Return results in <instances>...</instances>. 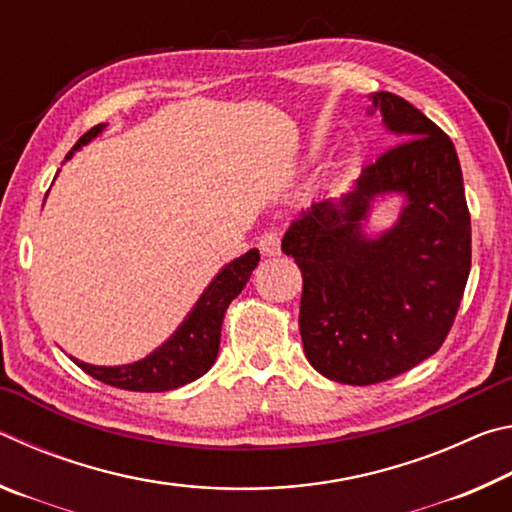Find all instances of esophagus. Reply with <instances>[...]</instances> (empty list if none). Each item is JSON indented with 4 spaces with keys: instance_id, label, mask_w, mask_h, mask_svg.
<instances>
[{
    "instance_id": "1",
    "label": "esophagus",
    "mask_w": 512,
    "mask_h": 512,
    "mask_svg": "<svg viewBox=\"0 0 512 512\" xmlns=\"http://www.w3.org/2000/svg\"><path fill=\"white\" fill-rule=\"evenodd\" d=\"M259 250H262V255H277L280 253V235L277 232H264L262 237H259Z\"/></svg>"
}]
</instances>
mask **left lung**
Segmentation results:
<instances>
[{
  "label": "left lung",
  "mask_w": 512,
  "mask_h": 512,
  "mask_svg": "<svg viewBox=\"0 0 512 512\" xmlns=\"http://www.w3.org/2000/svg\"><path fill=\"white\" fill-rule=\"evenodd\" d=\"M397 144L352 192L302 212L282 239L302 273L300 336L311 366L339 384L393 379L438 352L472 264L463 173L449 137L409 101L372 94ZM407 198L393 229L362 230L375 197Z\"/></svg>",
  "instance_id": "8db88e82"
}]
</instances>
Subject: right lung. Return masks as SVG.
<instances>
[{
  "instance_id": "add662e5",
  "label": "right lung",
  "mask_w": 512,
  "mask_h": 512,
  "mask_svg": "<svg viewBox=\"0 0 512 512\" xmlns=\"http://www.w3.org/2000/svg\"><path fill=\"white\" fill-rule=\"evenodd\" d=\"M103 128H106L103 124L90 128L72 146V151L65 155V160L72 158L81 146L92 142ZM257 262L259 250L253 248L246 255L237 257L235 262L225 264L219 275L210 282V287L203 291V296L198 298L194 309L189 311L183 325L158 350L146 354L144 359L126 363V366H92V363H85L74 357L72 361L83 372H88L90 377L103 381V384L137 393L173 391V388H180L189 384V381L203 377L216 361V354H219L225 309L239 296L241 289L246 287Z\"/></svg>"
}]
</instances>
